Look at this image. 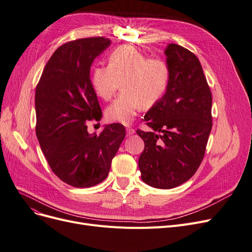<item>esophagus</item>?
Here are the masks:
<instances>
[{
    "label": "esophagus",
    "mask_w": 252,
    "mask_h": 252,
    "mask_svg": "<svg viewBox=\"0 0 252 252\" xmlns=\"http://www.w3.org/2000/svg\"><path fill=\"white\" fill-rule=\"evenodd\" d=\"M126 134H127V136H130V135L135 134V129H134L133 127L127 126V127H126Z\"/></svg>",
    "instance_id": "esophagus-1"
}]
</instances>
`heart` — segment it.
<instances>
[{
  "instance_id": "heart-1",
  "label": "heart",
  "mask_w": 252,
  "mask_h": 252,
  "mask_svg": "<svg viewBox=\"0 0 252 252\" xmlns=\"http://www.w3.org/2000/svg\"><path fill=\"white\" fill-rule=\"evenodd\" d=\"M169 64L160 59H149L130 45L114 48L108 65H95L91 82L94 93L110 100L122 87L123 93L106 108L109 122L129 125L139 109L156 106L165 95L170 83Z\"/></svg>"
}]
</instances>
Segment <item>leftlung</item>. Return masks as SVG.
Returning <instances> with one entry per match:
<instances>
[{
  "label": "left lung",
  "mask_w": 252,
  "mask_h": 252,
  "mask_svg": "<svg viewBox=\"0 0 252 252\" xmlns=\"http://www.w3.org/2000/svg\"><path fill=\"white\" fill-rule=\"evenodd\" d=\"M165 54L171 71L168 90L144 116L150 132L137 134L145 144L139 158L142 180L169 189L190 179L201 165L212 128V94L192 52L172 43Z\"/></svg>",
  "instance_id": "obj_1"
}]
</instances>
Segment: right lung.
I'll use <instances>...</instances> for the list:
<instances>
[{"label":"right lung","instance_id":"1","mask_svg":"<svg viewBox=\"0 0 252 252\" xmlns=\"http://www.w3.org/2000/svg\"><path fill=\"white\" fill-rule=\"evenodd\" d=\"M110 44L104 37L64 43L53 52L36 87V135L41 149L52 172L74 188L104 181L126 137L120 124L105 126L100 135L87 132V123L102 118L91 65Z\"/></svg>","mask_w":252,"mask_h":252}]
</instances>
